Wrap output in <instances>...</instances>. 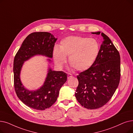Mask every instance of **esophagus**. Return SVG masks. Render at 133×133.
<instances>
[{
	"label": "esophagus",
	"instance_id": "34e87169",
	"mask_svg": "<svg viewBox=\"0 0 133 133\" xmlns=\"http://www.w3.org/2000/svg\"><path fill=\"white\" fill-rule=\"evenodd\" d=\"M72 77H73V76H72V75L71 74L68 73V74H67V78H68V79H71V78H72Z\"/></svg>",
	"mask_w": 133,
	"mask_h": 133
}]
</instances>
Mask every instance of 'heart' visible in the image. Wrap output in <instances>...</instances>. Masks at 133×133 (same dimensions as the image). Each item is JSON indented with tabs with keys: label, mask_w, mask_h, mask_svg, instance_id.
<instances>
[{
	"label": "heart",
	"mask_w": 133,
	"mask_h": 133,
	"mask_svg": "<svg viewBox=\"0 0 133 133\" xmlns=\"http://www.w3.org/2000/svg\"><path fill=\"white\" fill-rule=\"evenodd\" d=\"M100 44L97 39L83 36H69L61 42L59 48L55 47L53 58L55 64L62 66L68 61L75 70L83 71L93 65L99 53Z\"/></svg>",
	"instance_id": "obj_1"
}]
</instances>
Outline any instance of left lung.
<instances>
[{"label":"left lung","mask_w":133,"mask_h":133,"mask_svg":"<svg viewBox=\"0 0 133 133\" xmlns=\"http://www.w3.org/2000/svg\"><path fill=\"white\" fill-rule=\"evenodd\" d=\"M99 35L101 32H92ZM99 53L90 68L80 72L79 84L75 94L78 102L88 109H98L111 98L119 83L120 55L117 49L105 34Z\"/></svg>","instance_id":"obj_1"}]
</instances>
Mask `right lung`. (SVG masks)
<instances>
[{
    "label": "right lung",
    "instance_id": "1",
    "mask_svg": "<svg viewBox=\"0 0 133 133\" xmlns=\"http://www.w3.org/2000/svg\"><path fill=\"white\" fill-rule=\"evenodd\" d=\"M56 40L57 38L49 32H32L24 40L15 56L14 79L15 92L24 104L34 109L43 110L53 104L57 100L60 89L66 82L67 74L63 71H54L49 68L43 86L39 89L31 91L25 89L21 83V68L24 62L34 55H42L51 58Z\"/></svg>",
    "mask_w": 133,
    "mask_h": 133
}]
</instances>
